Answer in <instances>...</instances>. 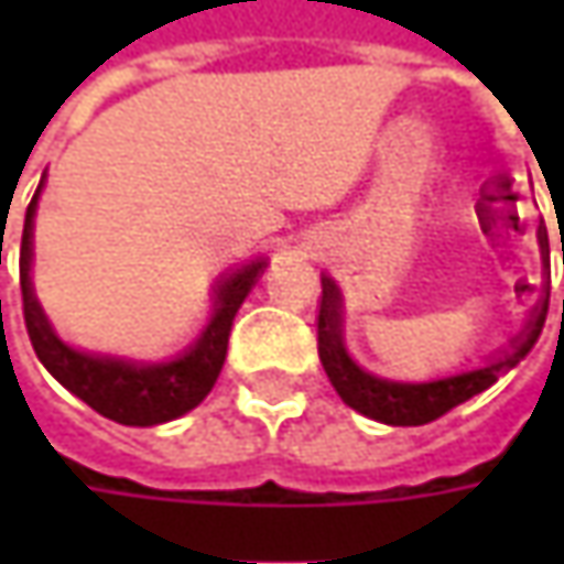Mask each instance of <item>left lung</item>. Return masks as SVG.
I'll return each instance as SVG.
<instances>
[{
  "label": "left lung",
  "instance_id": "8db88e82",
  "mask_svg": "<svg viewBox=\"0 0 564 564\" xmlns=\"http://www.w3.org/2000/svg\"><path fill=\"white\" fill-rule=\"evenodd\" d=\"M546 231V228H543ZM540 238V253H543V272L550 275V245ZM341 292L338 285L323 275V297H319V316H316V348L319 360L329 382L336 386V392L348 408H355L358 414L370 421L389 423V426H421V423L443 417L445 411H452L455 404L480 395L489 389L502 373H509L514 364L528 358L533 341L540 338L546 307H550V289L543 285V297L531 311V319L524 323V329L514 338H509L506 348H499L489 364L477 370H465L455 377L430 379V382H395V379L373 377L370 370L358 367V360L348 355L345 336H341Z\"/></svg>",
  "mask_w": 564,
  "mask_h": 564
}]
</instances>
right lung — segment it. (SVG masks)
Listing matches in <instances>:
<instances>
[{
  "label": "right lung",
  "mask_w": 564,
  "mask_h": 564,
  "mask_svg": "<svg viewBox=\"0 0 564 564\" xmlns=\"http://www.w3.org/2000/svg\"><path fill=\"white\" fill-rule=\"evenodd\" d=\"M43 182L33 194L24 235H21V297H24V323L31 336L33 351L40 364L53 373L72 395L90 404L97 414L124 426H156L175 421L197 408L216 386L219 370L226 364L228 333L238 307L245 304L250 289L257 285L260 272L267 270V260H250L235 270H228L213 285V314L204 333L187 345L178 358L172 360H128L112 355H94L72 348L68 341L55 336L50 316L43 314L36 294H33V216L40 204Z\"/></svg>",
  "instance_id": "1"
}]
</instances>
